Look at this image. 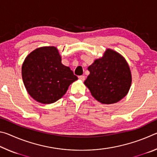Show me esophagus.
<instances>
[{
    "label": "esophagus",
    "instance_id": "1",
    "mask_svg": "<svg viewBox=\"0 0 157 157\" xmlns=\"http://www.w3.org/2000/svg\"><path fill=\"white\" fill-rule=\"evenodd\" d=\"M78 78L82 81H84L85 80V76L84 75H80V76H79Z\"/></svg>",
    "mask_w": 157,
    "mask_h": 157
}]
</instances>
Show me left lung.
Returning <instances> with one entry per match:
<instances>
[{
    "mask_svg": "<svg viewBox=\"0 0 157 157\" xmlns=\"http://www.w3.org/2000/svg\"><path fill=\"white\" fill-rule=\"evenodd\" d=\"M88 70L90 74L84 83L98 102L113 104L129 92L131 71L125 59L118 52L107 49L102 57L89 66Z\"/></svg>",
    "mask_w": 157,
    "mask_h": 157,
    "instance_id": "1",
    "label": "left lung"
}]
</instances>
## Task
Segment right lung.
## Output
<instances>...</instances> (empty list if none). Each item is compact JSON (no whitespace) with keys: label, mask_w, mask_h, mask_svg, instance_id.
I'll return each mask as SVG.
<instances>
[{"label":"right lung","mask_w":157,"mask_h":157,"mask_svg":"<svg viewBox=\"0 0 157 157\" xmlns=\"http://www.w3.org/2000/svg\"><path fill=\"white\" fill-rule=\"evenodd\" d=\"M22 78L29 95L42 104H51L66 94L78 79L62 63L57 48L41 47L30 52L23 63Z\"/></svg>","instance_id":"1"}]
</instances>
